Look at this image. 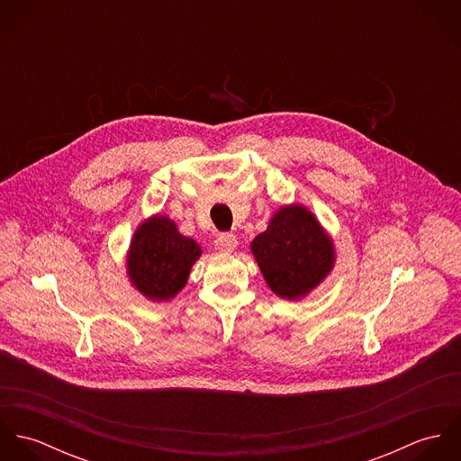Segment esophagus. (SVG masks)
<instances>
[{
    "label": "esophagus",
    "mask_w": 461,
    "mask_h": 461,
    "mask_svg": "<svg viewBox=\"0 0 461 461\" xmlns=\"http://www.w3.org/2000/svg\"><path fill=\"white\" fill-rule=\"evenodd\" d=\"M236 245H238V240L230 232H220L214 240V247L220 252H232L236 249Z\"/></svg>",
    "instance_id": "34e87169"
}]
</instances>
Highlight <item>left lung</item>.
Returning <instances> with one entry per match:
<instances>
[{"instance_id": "left-lung-1", "label": "left lung", "mask_w": 461, "mask_h": 461, "mask_svg": "<svg viewBox=\"0 0 461 461\" xmlns=\"http://www.w3.org/2000/svg\"><path fill=\"white\" fill-rule=\"evenodd\" d=\"M266 284L282 298L312 291L333 266V245L314 214L302 205L282 207L252 241Z\"/></svg>"}]
</instances>
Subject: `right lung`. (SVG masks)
<instances>
[{"label": "right lung", "instance_id": "1", "mask_svg": "<svg viewBox=\"0 0 461 461\" xmlns=\"http://www.w3.org/2000/svg\"><path fill=\"white\" fill-rule=\"evenodd\" d=\"M202 250L167 216H154L134 232L128 256L132 285L150 300H170L186 284Z\"/></svg>", "mask_w": 461, "mask_h": 461}]
</instances>
